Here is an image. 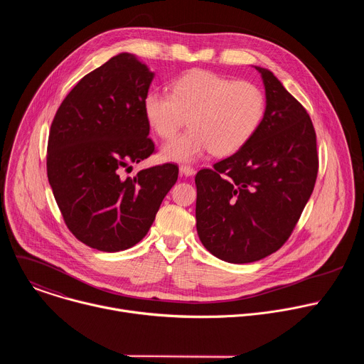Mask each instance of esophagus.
Listing matches in <instances>:
<instances>
[{"mask_svg":"<svg viewBox=\"0 0 364 364\" xmlns=\"http://www.w3.org/2000/svg\"><path fill=\"white\" fill-rule=\"evenodd\" d=\"M180 173H181L183 176H186V177H190V176H194L196 170H194L193 167L187 166V164H183V166H180Z\"/></svg>","mask_w":364,"mask_h":364,"instance_id":"1","label":"esophagus"}]
</instances>
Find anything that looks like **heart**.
Returning <instances> with one entry per match:
<instances>
[{
  "instance_id": "heart-1",
  "label": "heart",
  "mask_w": 364,
  "mask_h": 364,
  "mask_svg": "<svg viewBox=\"0 0 364 364\" xmlns=\"http://www.w3.org/2000/svg\"><path fill=\"white\" fill-rule=\"evenodd\" d=\"M142 109L163 139L171 138L188 118L190 128L164 145L163 159L191 163L210 151L226 157L245 146L264 121L267 99L252 82L196 69L177 77L171 93L148 90Z\"/></svg>"
}]
</instances>
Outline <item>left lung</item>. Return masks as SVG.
<instances>
[{
  "instance_id": "1",
  "label": "left lung",
  "mask_w": 364,
  "mask_h": 364,
  "mask_svg": "<svg viewBox=\"0 0 364 364\" xmlns=\"http://www.w3.org/2000/svg\"><path fill=\"white\" fill-rule=\"evenodd\" d=\"M262 75L264 121L230 157L196 174L197 233L229 264H249L277 252L291 236L318 173L314 125L272 72Z\"/></svg>"
}]
</instances>
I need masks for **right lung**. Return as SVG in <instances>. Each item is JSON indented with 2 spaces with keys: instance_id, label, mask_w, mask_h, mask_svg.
<instances>
[{
  "instance_id": "1",
  "label": "right lung",
  "mask_w": 364,
  "mask_h": 364,
  "mask_svg": "<svg viewBox=\"0 0 364 364\" xmlns=\"http://www.w3.org/2000/svg\"><path fill=\"white\" fill-rule=\"evenodd\" d=\"M152 79L134 55L119 53L77 82L51 122L50 187L69 230L102 252L136 245L178 177L170 163L124 177L155 149L142 109Z\"/></svg>"
}]
</instances>
